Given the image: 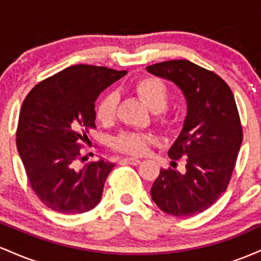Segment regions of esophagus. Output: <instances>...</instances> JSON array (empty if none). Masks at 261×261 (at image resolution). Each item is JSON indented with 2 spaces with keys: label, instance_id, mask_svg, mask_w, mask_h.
Wrapping results in <instances>:
<instances>
[{
  "label": "esophagus",
  "instance_id": "esophagus-1",
  "mask_svg": "<svg viewBox=\"0 0 261 261\" xmlns=\"http://www.w3.org/2000/svg\"><path fill=\"white\" fill-rule=\"evenodd\" d=\"M121 162H124V163H127V164H131V166H137V164H140V160H137V158H131V157L124 158Z\"/></svg>",
  "mask_w": 261,
  "mask_h": 261
}]
</instances>
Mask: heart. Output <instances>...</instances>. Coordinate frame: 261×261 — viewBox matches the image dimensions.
Masks as SVG:
<instances>
[{
  "label": "heart",
  "mask_w": 261,
  "mask_h": 261,
  "mask_svg": "<svg viewBox=\"0 0 261 261\" xmlns=\"http://www.w3.org/2000/svg\"><path fill=\"white\" fill-rule=\"evenodd\" d=\"M134 92L147 106L152 112L157 113L155 121L163 128H172L175 125L176 118L172 113L167 112L169 104L170 93L169 87L157 77H143L134 83ZM119 106V95L115 92H110L101 98L97 107V118L103 124H112L116 118V110ZM153 141L151 135L130 133L124 131L114 137L112 146L116 151L130 154H142L147 151L148 145Z\"/></svg>",
  "instance_id": "1"
}]
</instances>
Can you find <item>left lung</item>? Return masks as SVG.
I'll list each match as a JSON object with an SVG mask.
<instances>
[{
  "label": "left lung",
  "mask_w": 261,
  "mask_h": 261,
  "mask_svg": "<svg viewBox=\"0 0 261 261\" xmlns=\"http://www.w3.org/2000/svg\"><path fill=\"white\" fill-rule=\"evenodd\" d=\"M146 70L175 83L188 103L184 125L168 151L173 161L184 157L185 172L161 169L151 188L152 200L172 216H194L217 201L234 169L243 141L234 97L220 76L188 60L160 62Z\"/></svg>",
  "instance_id": "left-lung-1"
}]
</instances>
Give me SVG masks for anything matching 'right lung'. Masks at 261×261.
Segmentation results:
<instances>
[{"label":"right lung","mask_w":261,"mask_h":261,"mask_svg":"<svg viewBox=\"0 0 261 261\" xmlns=\"http://www.w3.org/2000/svg\"><path fill=\"white\" fill-rule=\"evenodd\" d=\"M125 74L103 66H70L38 83L23 101L18 153L32 189L54 211L83 214L99 203L114 163L99 160L79 169L80 142L95 127L98 95Z\"/></svg>","instance_id":"add662e5"}]
</instances>
